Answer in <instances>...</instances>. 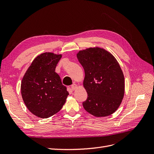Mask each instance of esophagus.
<instances>
[{
    "label": "esophagus",
    "mask_w": 154,
    "mask_h": 154,
    "mask_svg": "<svg viewBox=\"0 0 154 154\" xmlns=\"http://www.w3.org/2000/svg\"><path fill=\"white\" fill-rule=\"evenodd\" d=\"M71 89L72 91H74L77 88V85L76 84H74H74L71 85Z\"/></svg>",
    "instance_id": "1"
}]
</instances>
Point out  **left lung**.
Instances as JSON below:
<instances>
[{
    "mask_svg": "<svg viewBox=\"0 0 154 154\" xmlns=\"http://www.w3.org/2000/svg\"><path fill=\"white\" fill-rule=\"evenodd\" d=\"M77 58L85 71L83 85L88 97L83 102V108L96 117L113 114L125 92L124 75L117 60L100 48L81 51Z\"/></svg>",
    "mask_w": 154,
    "mask_h": 154,
    "instance_id": "left-lung-1",
    "label": "left lung"
}]
</instances>
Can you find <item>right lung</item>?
<instances>
[{
	"label": "right lung",
	"instance_id": "1",
	"mask_svg": "<svg viewBox=\"0 0 154 154\" xmlns=\"http://www.w3.org/2000/svg\"><path fill=\"white\" fill-rule=\"evenodd\" d=\"M62 55L45 53L38 56L27 69L21 83V93L27 108L41 118L61 110L69 92L55 72Z\"/></svg>",
	"mask_w": 154,
	"mask_h": 154
}]
</instances>
